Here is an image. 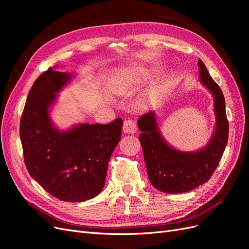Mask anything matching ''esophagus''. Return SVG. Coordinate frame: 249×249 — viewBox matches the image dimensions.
Returning a JSON list of instances; mask_svg holds the SVG:
<instances>
[{"label": "esophagus", "mask_w": 249, "mask_h": 249, "mask_svg": "<svg viewBox=\"0 0 249 249\" xmlns=\"http://www.w3.org/2000/svg\"><path fill=\"white\" fill-rule=\"evenodd\" d=\"M123 130L126 134H135L137 132V124L132 119H125Z\"/></svg>", "instance_id": "obj_1"}]
</instances>
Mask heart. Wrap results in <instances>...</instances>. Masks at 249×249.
<instances>
[{"mask_svg": "<svg viewBox=\"0 0 249 249\" xmlns=\"http://www.w3.org/2000/svg\"><path fill=\"white\" fill-rule=\"evenodd\" d=\"M144 71H140L138 70L125 71L119 76V83L120 85L124 87H132L140 82V80L144 77Z\"/></svg>", "mask_w": 249, "mask_h": 249, "instance_id": "heart-1", "label": "heart"}]
</instances>
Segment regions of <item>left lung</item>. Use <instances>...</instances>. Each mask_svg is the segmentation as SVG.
<instances>
[{"label":"left lung","mask_w":249,"mask_h":249,"mask_svg":"<svg viewBox=\"0 0 249 249\" xmlns=\"http://www.w3.org/2000/svg\"><path fill=\"white\" fill-rule=\"evenodd\" d=\"M199 80L213 94L216 125L208 144L196 152H180L162 137L155 112L138 119L139 140L150 183L165 193H185L205 184L212 177L223 155L229 138V120L220 87L210 76L199 59Z\"/></svg>","instance_id":"obj_1"}]
</instances>
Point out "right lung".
<instances>
[{
  "mask_svg": "<svg viewBox=\"0 0 249 249\" xmlns=\"http://www.w3.org/2000/svg\"><path fill=\"white\" fill-rule=\"evenodd\" d=\"M72 76L51 67L36 79L22 111L19 136L30 176L56 198L81 202L103 190L109 160L122 136L123 119L58 130L50 110Z\"/></svg>",
  "mask_w": 249,
  "mask_h": 249,
  "instance_id": "1",
  "label": "right lung"
}]
</instances>
